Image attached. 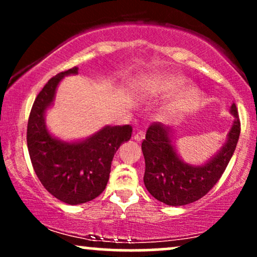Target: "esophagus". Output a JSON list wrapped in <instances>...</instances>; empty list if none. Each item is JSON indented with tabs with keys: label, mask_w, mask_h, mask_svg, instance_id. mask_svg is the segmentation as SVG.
Here are the masks:
<instances>
[{
	"label": "esophagus",
	"mask_w": 257,
	"mask_h": 257,
	"mask_svg": "<svg viewBox=\"0 0 257 257\" xmlns=\"http://www.w3.org/2000/svg\"><path fill=\"white\" fill-rule=\"evenodd\" d=\"M145 139V132L144 131H138L134 135V140L137 141H143Z\"/></svg>",
	"instance_id": "esophagus-1"
}]
</instances>
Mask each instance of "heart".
I'll return each instance as SVG.
<instances>
[{
	"mask_svg": "<svg viewBox=\"0 0 257 257\" xmlns=\"http://www.w3.org/2000/svg\"><path fill=\"white\" fill-rule=\"evenodd\" d=\"M158 89L163 93H173V91L179 90L185 85V79L180 77H167L158 81ZM197 98H198V91L196 89H187L181 95L180 99V107L188 108L194 104Z\"/></svg>",
	"mask_w": 257,
	"mask_h": 257,
	"instance_id": "heart-1",
	"label": "heart"
}]
</instances>
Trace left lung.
<instances>
[{"instance_id":"8db88e82","label":"left lung","mask_w":257,"mask_h":257,"mask_svg":"<svg viewBox=\"0 0 257 257\" xmlns=\"http://www.w3.org/2000/svg\"><path fill=\"white\" fill-rule=\"evenodd\" d=\"M231 112L235 117L225 146L204 166L185 164L172 145L169 126L153 122L141 144L145 157L144 182L150 193L167 205H186L204 197L216 185L231 161L240 134L237 106Z\"/></svg>"}]
</instances>
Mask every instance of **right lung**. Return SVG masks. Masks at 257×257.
Listing matches in <instances>:
<instances>
[{"label":"right lung","mask_w":257,"mask_h":257,"mask_svg":"<svg viewBox=\"0 0 257 257\" xmlns=\"http://www.w3.org/2000/svg\"><path fill=\"white\" fill-rule=\"evenodd\" d=\"M77 73V67L58 73L47 82L32 105L28 122L29 155L43 187L66 204H82L100 196L107 185L111 162L122 143L132 137V125L105 126L81 143H63L49 134L44 112L54 99L59 82Z\"/></svg>","instance_id":"right-lung-1"}]
</instances>
